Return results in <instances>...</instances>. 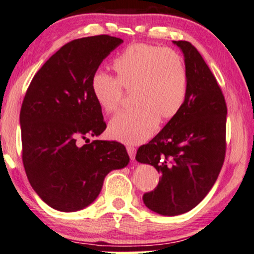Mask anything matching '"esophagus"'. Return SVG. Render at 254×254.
<instances>
[{"instance_id":"esophagus-1","label":"esophagus","mask_w":254,"mask_h":254,"mask_svg":"<svg viewBox=\"0 0 254 254\" xmlns=\"http://www.w3.org/2000/svg\"><path fill=\"white\" fill-rule=\"evenodd\" d=\"M127 151L128 156H130V159L133 160L135 156V148L133 147V146H127Z\"/></svg>"}]
</instances>
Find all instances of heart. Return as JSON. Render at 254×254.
<instances>
[{
    "label": "heart",
    "instance_id": "1",
    "mask_svg": "<svg viewBox=\"0 0 254 254\" xmlns=\"http://www.w3.org/2000/svg\"><path fill=\"white\" fill-rule=\"evenodd\" d=\"M115 79L103 73L92 78V94L100 108L115 113L124 93H132L134 108L120 113L109 123L114 139L139 144L154 133L160 120L174 119L183 108L189 76L185 62L177 52L149 44H133L114 59Z\"/></svg>",
    "mask_w": 254,
    "mask_h": 254
}]
</instances>
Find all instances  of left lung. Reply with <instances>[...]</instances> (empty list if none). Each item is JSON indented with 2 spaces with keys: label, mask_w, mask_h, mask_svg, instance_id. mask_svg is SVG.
Segmentation results:
<instances>
[{
  "label": "left lung",
  "mask_w": 254,
  "mask_h": 254,
  "mask_svg": "<svg viewBox=\"0 0 254 254\" xmlns=\"http://www.w3.org/2000/svg\"><path fill=\"white\" fill-rule=\"evenodd\" d=\"M184 54L189 87L183 108L148 144L138 148V162L161 174L146 192V207L174 216L194 208L217 180L226 156L227 105L216 78L189 41H174Z\"/></svg>",
  "instance_id": "obj_1"
}]
</instances>
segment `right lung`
<instances>
[{
	"label": "right lung",
	"mask_w": 254,
	"mask_h": 254,
	"mask_svg": "<svg viewBox=\"0 0 254 254\" xmlns=\"http://www.w3.org/2000/svg\"><path fill=\"white\" fill-rule=\"evenodd\" d=\"M107 34L76 39L61 47L34 74L20 109L21 159L31 187L61 212L85 208L98 197L109 171L130 161L124 145L93 140L106 130L93 98L92 78L122 44Z\"/></svg>",
	"instance_id": "add662e5"
}]
</instances>
